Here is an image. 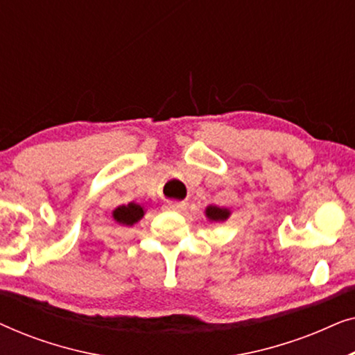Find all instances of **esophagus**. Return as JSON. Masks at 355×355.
Here are the masks:
<instances>
[{"label": "esophagus", "mask_w": 355, "mask_h": 355, "mask_svg": "<svg viewBox=\"0 0 355 355\" xmlns=\"http://www.w3.org/2000/svg\"><path fill=\"white\" fill-rule=\"evenodd\" d=\"M166 210H173V211H182L186 208V203L184 202H168V205L164 207Z\"/></svg>", "instance_id": "1"}]
</instances>
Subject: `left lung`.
Here are the masks:
<instances>
[{"mask_svg": "<svg viewBox=\"0 0 355 355\" xmlns=\"http://www.w3.org/2000/svg\"><path fill=\"white\" fill-rule=\"evenodd\" d=\"M205 215H207V218L210 221H225V220H227V218H230L231 211L227 210V208H225V207L210 205V207H207Z\"/></svg>", "mask_w": 355, "mask_h": 355, "instance_id": "1", "label": "left lung"}]
</instances>
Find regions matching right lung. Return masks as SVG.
Wrapping results in <instances>:
<instances>
[{"label": "right lung", "mask_w": 355, "mask_h": 355, "mask_svg": "<svg viewBox=\"0 0 355 355\" xmlns=\"http://www.w3.org/2000/svg\"><path fill=\"white\" fill-rule=\"evenodd\" d=\"M144 207H140L139 203L130 202L128 205H121L113 211V218L119 225L123 226H132L139 220H142L144 216Z\"/></svg>", "instance_id": "right-lung-1"}]
</instances>
